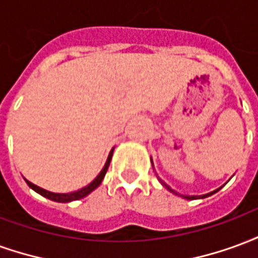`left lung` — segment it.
Wrapping results in <instances>:
<instances>
[{"label":"left lung","instance_id":"1","mask_svg":"<svg viewBox=\"0 0 258 258\" xmlns=\"http://www.w3.org/2000/svg\"><path fill=\"white\" fill-rule=\"evenodd\" d=\"M151 160H152V159H151ZM152 164H153V163H152ZM159 181L162 182L163 186H164V188H166V189H167V190H170V192H173L174 195H177V196H181V198H184V199H188V200L198 199V198H199V199H205V198H207V196H211V195H213V194H216V192H218V189H221V188H218V189L213 190V192H210V194L202 195V196H188V195H181V194H178V192H175V190H174V189H171V188H170V186H168V185L166 184V182H163V181L160 178H159Z\"/></svg>","mask_w":258,"mask_h":258}]
</instances>
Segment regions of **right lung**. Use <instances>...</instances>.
Instances as JSON below:
<instances>
[{
	"mask_svg": "<svg viewBox=\"0 0 258 258\" xmlns=\"http://www.w3.org/2000/svg\"><path fill=\"white\" fill-rule=\"evenodd\" d=\"M113 149H114V148H113ZM113 149L110 151V153H109L106 163H105V166H103V168L101 170V173L96 175V178L94 179L91 184H88L87 186H84V188H81V189L76 190V192H70V194H55V192H49V190L42 189V188L37 186V185H34L33 182H30V181H27V179H26V182H27V185L30 186L31 189L36 190L37 194H40L41 196H44V198H47V199L49 200H53V202H59V203H69V202H73V200L83 199V198H85L87 195H90L92 190H95L96 188L101 185L102 179H103V177H105V174H106L107 171V168H109L110 160H112Z\"/></svg>",
	"mask_w": 258,
	"mask_h": 258,
	"instance_id": "1",
	"label": "right lung"
}]
</instances>
